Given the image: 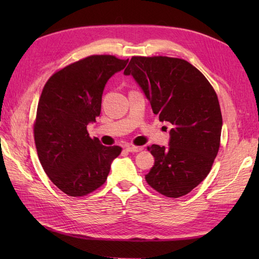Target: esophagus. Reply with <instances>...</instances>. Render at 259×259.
I'll return each instance as SVG.
<instances>
[{
  "mask_svg": "<svg viewBox=\"0 0 259 259\" xmlns=\"http://www.w3.org/2000/svg\"><path fill=\"white\" fill-rule=\"evenodd\" d=\"M125 149H126V151H129V152H139V151L142 150V147L131 146V145H130V146H126Z\"/></svg>",
  "mask_w": 259,
  "mask_h": 259,
  "instance_id": "esophagus-1",
  "label": "esophagus"
}]
</instances>
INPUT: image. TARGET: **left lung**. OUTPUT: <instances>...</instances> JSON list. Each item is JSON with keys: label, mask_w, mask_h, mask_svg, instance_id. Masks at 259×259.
Wrapping results in <instances>:
<instances>
[{"label": "left lung", "mask_w": 259, "mask_h": 259, "mask_svg": "<svg viewBox=\"0 0 259 259\" xmlns=\"http://www.w3.org/2000/svg\"><path fill=\"white\" fill-rule=\"evenodd\" d=\"M123 73L138 82L159 120L174 126L168 148H147L155 164L146 181L169 198L189 194L207 177L221 146L223 117L212 85L178 58L133 57Z\"/></svg>", "instance_id": "8db88e82"}]
</instances>
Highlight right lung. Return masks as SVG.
<instances>
[{"label":"right lung","mask_w":259,"mask_h":259,"mask_svg":"<svg viewBox=\"0 0 259 259\" xmlns=\"http://www.w3.org/2000/svg\"><path fill=\"white\" fill-rule=\"evenodd\" d=\"M128 61L110 54L87 57L58 70L43 88L33 125L38 160L68 196H87L101 187L122 150L90 138L87 125L100 114L107 81Z\"/></svg>","instance_id":"add662e5"}]
</instances>
